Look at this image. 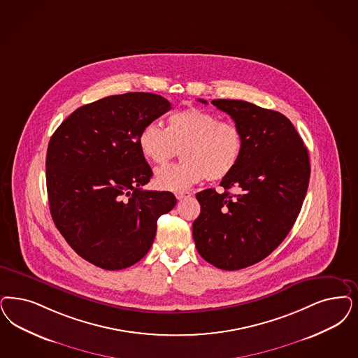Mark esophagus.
Wrapping results in <instances>:
<instances>
[{"label":"esophagus","mask_w":358,"mask_h":358,"mask_svg":"<svg viewBox=\"0 0 358 358\" xmlns=\"http://www.w3.org/2000/svg\"><path fill=\"white\" fill-rule=\"evenodd\" d=\"M190 196H192L190 192H177V193H176V198L180 199V201H181V199H185V198H189Z\"/></svg>","instance_id":"34e87169"}]
</instances>
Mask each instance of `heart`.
Listing matches in <instances>:
<instances>
[{
	"instance_id": "obj_1",
	"label": "heart",
	"mask_w": 358,
	"mask_h": 358,
	"mask_svg": "<svg viewBox=\"0 0 358 358\" xmlns=\"http://www.w3.org/2000/svg\"><path fill=\"white\" fill-rule=\"evenodd\" d=\"M141 155L156 165L172 160L181 149L182 162L156 173V185L169 192H185L203 180H221L233 172L243 152L239 128L220 122L214 113L196 107L174 112L166 128L145 124L137 137Z\"/></svg>"
}]
</instances>
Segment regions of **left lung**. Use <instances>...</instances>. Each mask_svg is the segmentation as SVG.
<instances>
[{"label":"left lung","instance_id":"left-lung-1","mask_svg":"<svg viewBox=\"0 0 358 358\" xmlns=\"http://www.w3.org/2000/svg\"><path fill=\"white\" fill-rule=\"evenodd\" d=\"M211 104L231 116L243 152L221 181L223 193H197L201 213L192 229L203 259L235 271L268 257L291 231L307 194L310 165L307 147L283 113L243 100L215 99ZM233 187L236 195L228 192Z\"/></svg>","mask_w":358,"mask_h":358}]
</instances>
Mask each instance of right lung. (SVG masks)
I'll use <instances>...</instances> for the list:
<instances>
[{"mask_svg":"<svg viewBox=\"0 0 358 358\" xmlns=\"http://www.w3.org/2000/svg\"><path fill=\"white\" fill-rule=\"evenodd\" d=\"M171 103L149 92L100 99L75 110L51 136L46 156L50 213L75 252L103 270L143 259L159 217L177 199L143 190L153 172L137 137Z\"/></svg>","mask_w":358,"mask_h":358,"instance_id":"add662e5","label":"right lung"}]
</instances>
